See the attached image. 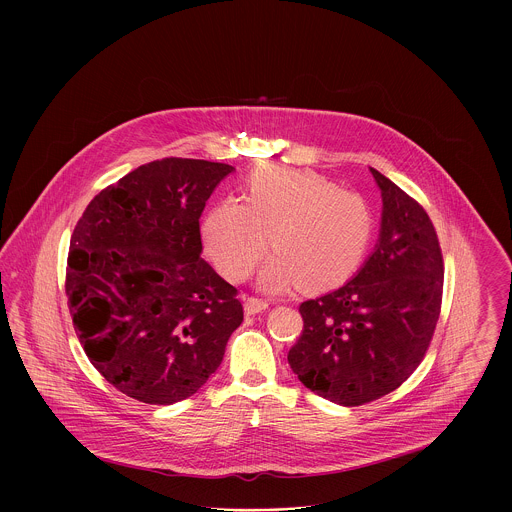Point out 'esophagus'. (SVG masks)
<instances>
[{
	"label": "esophagus",
	"instance_id": "1",
	"mask_svg": "<svg viewBox=\"0 0 512 512\" xmlns=\"http://www.w3.org/2000/svg\"><path fill=\"white\" fill-rule=\"evenodd\" d=\"M245 315H257L268 309V301L259 297H247L244 303Z\"/></svg>",
	"mask_w": 512,
	"mask_h": 512
}]
</instances>
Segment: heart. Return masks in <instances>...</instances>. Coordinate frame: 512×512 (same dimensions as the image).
I'll return each mask as SVG.
<instances>
[{
    "instance_id": "heart-1",
    "label": "heart",
    "mask_w": 512,
    "mask_h": 512,
    "mask_svg": "<svg viewBox=\"0 0 512 512\" xmlns=\"http://www.w3.org/2000/svg\"><path fill=\"white\" fill-rule=\"evenodd\" d=\"M270 234L278 255L261 272L265 290L282 292L301 280L315 290L332 288L359 267L372 211L363 195L322 174L265 165L251 172L247 199L224 197L209 211L203 238L220 272L242 282L265 257Z\"/></svg>"
}]
</instances>
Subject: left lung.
Wrapping results in <instances>:
<instances>
[{"label":"left lung","mask_w":512,"mask_h":512,"mask_svg":"<svg viewBox=\"0 0 512 512\" xmlns=\"http://www.w3.org/2000/svg\"><path fill=\"white\" fill-rule=\"evenodd\" d=\"M374 253L336 292L303 301L288 363L299 382L345 407L397 390L422 363L441 313L443 255L424 207L382 172Z\"/></svg>","instance_id":"obj_1"}]
</instances>
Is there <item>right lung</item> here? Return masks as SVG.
I'll use <instances>...</instances> for the list:
<instances>
[{"instance_id":"1","label":"right lung","mask_w":512,"mask_h":512,"mask_svg":"<svg viewBox=\"0 0 512 512\" xmlns=\"http://www.w3.org/2000/svg\"><path fill=\"white\" fill-rule=\"evenodd\" d=\"M234 167L167 157L101 190L74 226L65 292L90 363L147 405L188 399L244 320L201 259L205 201Z\"/></svg>"}]
</instances>
